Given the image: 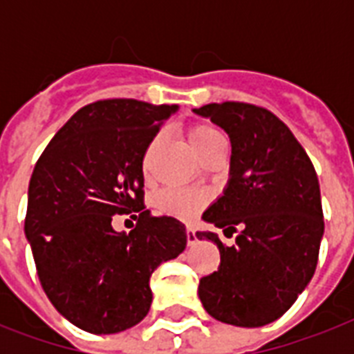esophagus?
<instances>
[{"instance_id":"34e87169","label":"esophagus","mask_w":354,"mask_h":354,"mask_svg":"<svg viewBox=\"0 0 354 354\" xmlns=\"http://www.w3.org/2000/svg\"><path fill=\"white\" fill-rule=\"evenodd\" d=\"M185 236H187L189 246H194V244L198 242V236H196V233H194L193 227H187V230H185Z\"/></svg>"}]
</instances>
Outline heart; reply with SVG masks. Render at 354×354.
<instances>
[{"instance_id":"1","label":"heart","mask_w":354,"mask_h":354,"mask_svg":"<svg viewBox=\"0 0 354 354\" xmlns=\"http://www.w3.org/2000/svg\"><path fill=\"white\" fill-rule=\"evenodd\" d=\"M187 139L194 152L202 160H204V156L209 150L215 149L216 145L224 143V138L221 136V132L215 130L213 127H209V124H204V122L189 127ZM156 143H158V138L154 139L152 147ZM205 204H207V196L204 193L183 191V189H165L156 198V209L160 211L161 215L174 216V218H182V221H191V218H194Z\"/></svg>"}]
</instances>
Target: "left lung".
<instances>
[{"label":"left lung","instance_id":"1","mask_svg":"<svg viewBox=\"0 0 354 354\" xmlns=\"http://www.w3.org/2000/svg\"><path fill=\"white\" fill-rule=\"evenodd\" d=\"M226 130L232 141L230 182L204 213L205 222L236 233L221 264L200 279L204 308L222 324L263 327L281 318L313 279L324 236L319 183L310 158L290 128L266 108L211 102L194 110Z\"/></svg>","mask_w":354,"mask_h":354}]
</instances>
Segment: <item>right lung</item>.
Listing matches in <instances>:
<instances>
[{
	"label": "right lung",
	"mask_w": 354,
	"mask_h": 354,
	"mask_svg": "<svg viewBox=\"0 0 354 354\" xmlns=\"http://www.w3.org/2000/svg\"><path fill=\"white\" fill-rule=\"evenodd\" d=\"M176 104L104 99L80 108L49 141L29 182L25 235L58 313L93 335L147 316L150 275L185 250V226L143 205V158ZM113 214L138 220L130 234Z\"/></svg>",
	"instance_id": "add662e5"
}]
</instances>
